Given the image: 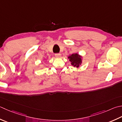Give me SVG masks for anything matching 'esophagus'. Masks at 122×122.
Returning <instances> with one entry per match:
<instances>
[{
  "mask_svg": "<svg viewBox=\"0 0 122 122\" xmlns=\"http://www.w3.org/2000/svg\"><path fill=\"white\" fill-rule=\"evenodd\" d=\"M55 56H56V57L57 58H60L61 57V54L60 53H56L55 54Z\"/></svg>",
  "mask_w": 122,
  "mask_h": 122,
  "instance_id": "1",
  "label": "esophagus"
}]
</instances>
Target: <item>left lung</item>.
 Masks as SVG:
<instances>
[{"mask_svg": "<svg viewBox=\"0 0 122 122\" xmlns=\"http://www.w3.org/2000/svg\"><path fill=\"white\" fill-rule=\"evenodd\" d=\"M68 58L69 60V61L71 62V65L73 66L74 67L77 68L80 67V66L82 63V56L78 53H73L68 56Z\"/></svg>", "mask_w": 122, "mask_h": 122, "instance_id": "obj_1", "label": "left lung"}]
</instances>
